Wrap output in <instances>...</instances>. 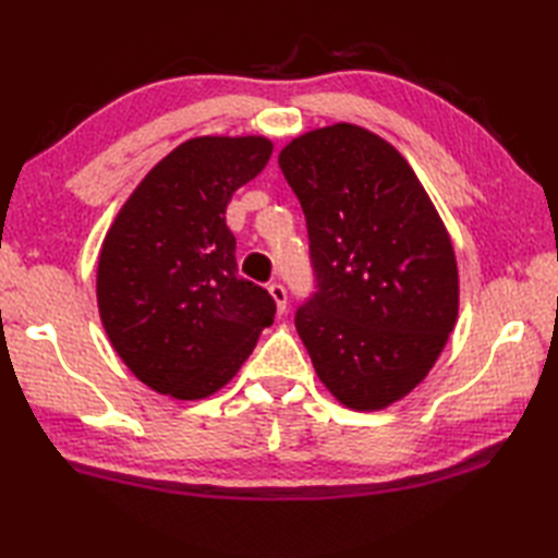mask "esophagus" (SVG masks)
I'll use <instances>...</instances> for the list:
<instances>
[{
  "label": "esophagus",
  "mask_w": 558,
  "mask_h": 558,
  "mask_svg": "<svg viewBox=\"0 0 558 558\" xmlns=\"http://www.w3.org/2000/svg\"><path fill=\"white\" fill-rule=\"evenodd\" d=\"M268 292H270V298L276 300L278 312H280V314L286 312V310H288V290H286V286H280V282H270Z\"/></svg>",
  "instance_id": "1"
}]
</instances>
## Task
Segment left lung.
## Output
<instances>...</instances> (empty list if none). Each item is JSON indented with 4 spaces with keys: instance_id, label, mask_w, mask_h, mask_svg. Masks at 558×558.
I'll list each match as a JSON object with an SVG mask.
<instances>
[{
    "instance_id": "1",
    "label": "left lung",
    "mask_w": 558,
    "mask_h": 558,
    "mask_svg": "<svg viewBox=\"0 0 558 558\" xmlns=\"http://www.w3.org/2000/svg\"><path fill=\"white\" fill-rule=\"evenodd\" d=\"M278 165L304 210L316 280L298 333L342 405L388 408L429 374L456 326L450 236L408 160L357 124L292 138Z\"/></svg>"
}]
</instances>
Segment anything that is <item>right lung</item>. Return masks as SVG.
<instances>
[{"label": "right lung", "instance_id": "obj_1", "mask_svg": "<svg viewBox=\"0 0 558 558\" xmlns=\"http://www.w3.org/2000/svg\"><path fill=\"white\" fill-rule=\"evenodd\" d=\"M264 136H198L153 168L105 236L98 310L138 381L180 400L208 398L240 372L276 300L236 276L225 210L266 168Z\"/></svg>", "mask_w": 558, "mask_h": 558}]
</instances>
